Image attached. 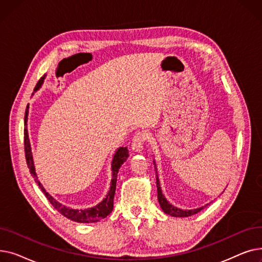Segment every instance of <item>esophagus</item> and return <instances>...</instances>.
<instances>
[{"mask_svg":"<svg viewBox=\"0 0 262 262\" xmlns=\"http://www.w3.org/2000/svg\"><path fill=\"white\" fill-rule=\"evenodd\" d=\"M146 138H147V134L143 130H139L134 136L133 142H132V148L134 150H136V152H140L143 147V144H144Z\"/></svg>","mask_w":262,"mask_h":262,"instance_id":"obj_1","label":"esophagus"}]
</instances>
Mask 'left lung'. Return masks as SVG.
<instances>
[{
  "label": "left lung",
  "instance_id": "obj_1",
  "mask_svg": "<svg viewBox=\"0 0 262 262\" xmlns=\"http://www.w3.org/2000/svg\"><path fill=\"white\" fill-rule=\"evenodd\" d=\"M155 163V162H154ZM156 169V168H155ZM156 184H157V193H158V202L160 204V207L161 209L170 214V215H173V216H181V217H184V216H190V215H193L198 212H200L204 207H201V208H198V209H193V210H183V209H180L177 207H174V206L172 204H170L167 199L164 198V195L162 194L161 192V189H160V185H159V180H158V176L156 175Z\"/></svg>",
  "mask_w": 262,
  "mask_h": 262
}]
</instances>
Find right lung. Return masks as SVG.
<instances>
[{
	"mask_svg": "<svg viewBox=\"0 0 262 262\" xmlns=\"http://www.w3.org/2000/svg\"><path fill=\"white\" fill-rule=\"evenodd\" d=\"M43 77H41L39 81L37 82V85L35 87V91L38 90L41 86V84L43 82ZM27 116H29V105L26 107L25 110V116H24V152H25V158H26V163L27 167L30 169V172L32 176L34 177L35 182L39 185L40 189L42 190L45 195L47 199L50 201V203L54 206V208L56 209L58 212H60L62 215L72 220V221L79 222V223H93V222H98L102 219H105L110 212L114 209V198L116 193V187H117V176L120 167L123 164L124 161H126L128 157V150L126 147H119V149L116 152L114 159H113V180H112V186H110V190L108 192V194L106 199L103 200L99 205L94 206L92 208L84 209V210H77V209H71L68 208L66 206L61 205L57 201H55L48 192L45 190L42 185L40 184L38 181V177L35 172V167H34V162H33V156H32V150H31V144H30V139H29V134H27Z\"/></svg>",
	"mask_w": 262,
	"mask_h": 262,
	"instance_id": "add662e5",
	"label": "right lung"
}]
</instances>
